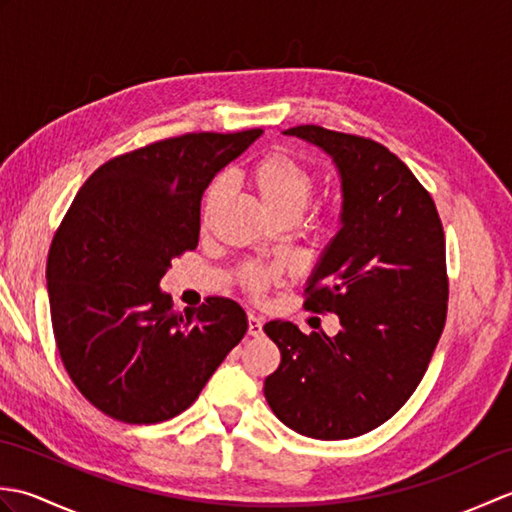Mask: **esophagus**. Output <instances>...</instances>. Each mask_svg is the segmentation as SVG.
Listing matches in <instances>:
<instances>
[{"mask_svg": "<svg viewBox=\"0 0 512 512\" xmlns=\"http://www.w3.org/2000/svg\"><path fill=\"white\" fill-rule=\"evenodd\" d=\"M264 332V323L255 314H248V334L250 336H259Z\"/></svg>", "mask_w": 512, "mask_h": 512, "instance_id": "1", "label": "esophagus"}]
</instances>
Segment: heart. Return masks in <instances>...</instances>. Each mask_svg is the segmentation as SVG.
Returning a JSON list of instances; mask_svg holds the SVG:
<instances>
[{
    "label": "heart",
    "mask_w": 512,
    "mask_h": 512,
    "mask_svg": "<svg viewBox=\"0 0 512 512\" xmlns=\"http://www.w3.org/2000/svg\"><path fill=\"white\" fill-rule=\"evenodd\" d=\"M248 180L257 191L259 200L266 209L279 217H297L306 209L310 195L314 189L312 173L301 165L299 160L292 158L286 151H270V154L259 158L248 171ZM228 195L226 176H217L209 189L204 193L202 202V222L209 224L211 217L220 209ZM239 279L250 292H262L270 281L277 279L275 270L244 266L239 270Z\"/></svg>",
    "instance_id": "1"
}]
</instances>
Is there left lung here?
<instances>
[{
    "label": "left lung",
    "instance_id": "8db88e82",
    "mask_svg": "<svg viewBox=\"0 0 512 512\" xmlns=\"http://www.w3.org/2000/svg\"><path fill=\"white\" fill-rule=\"evenodd\" d=\"M284 134L325 151L339 171L341 228L308 277L306 308L334 312L341 330L266 323L281 363L264 396L301 436L347 440L394 416L427 372L447 319L444 231L431 195L387 147L319 125Z\"/></svg>",
    "mask_w": 512,
    "mask_h": 512
}]
</instances>
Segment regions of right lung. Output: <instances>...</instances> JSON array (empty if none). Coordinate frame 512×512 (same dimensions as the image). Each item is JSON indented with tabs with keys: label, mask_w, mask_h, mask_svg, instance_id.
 I'll return each instance as SVG.
<instances>
[{
	"label": "right lung",
	"mask_w": 512,
	"mask_h": 512,
	"mask_svg": "<svg viewBox=\"0 0 512 512\" xmlns=\"http://www.w3.org/2000/svg\"><path fill=\"white\" fill-rule=\"evenodd\" d=\"M262 136L184 134L112 158L85 180L52 239V330L72 383L129 424L178 416L244 339L246 312L209 297L171 310L160 279L198 246L200 202L215 173Z\"/></svg>",
	"instance_id": "1"
}]
</instances>
